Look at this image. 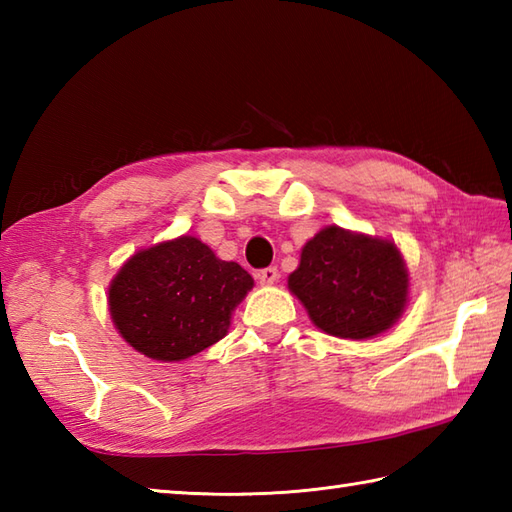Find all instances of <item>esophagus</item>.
I'll use <instances>...</instances> for the list:
<instances>
[{"instance_id":"1","label":"esophagus","mask_w":512,"mask_h":512,"mask_svg":"<svg viewBox=\"0 0 512 512\" xmlns=\"http://www.w3.org/2000/svg\"><path fill=\"white\" fill-rule=\"evenodd\" d=\"M257 279H259V284L262 286H273L275 281L279 279V270L275 268V266H268V268H262L257 273Z\"/></svg>"}]
</instances>
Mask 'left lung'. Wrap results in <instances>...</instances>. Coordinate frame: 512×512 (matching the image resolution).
Returning <instances> with one entry per match:
<instances>
[{"label":"left lung","mask_w":512,"mask_h":512,"mask_svg":"<svg viewBox=\"0 0 512 512\" xmlns=\"http://www.w3.org/2000/svg\"><path fill=\"white\" fill-rule=\"evenodd\" d=\"M288 286L323 332L369 339L402 314L409 277L391 242L328 226L303 246Z\"/></svg>","instance_id":"8db88e82"}]
</instances>
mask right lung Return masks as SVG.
Masks as SVG:
<instances>
[{"mask_svg": "<svg viewBox=\"0 0 512 512\" xmlns=\"http://www.w3.org/2000/svg\"><path fill=\"white\" fill-rule=\"evenodd\" d=\"M253 277L222 262L195 237L140 250L110 286V312L123 339L156 361H182L226 334Z\"/></svg>", "mask_w": 512, "mask_h": 512, "instance_id": "right-lung-1", "label": "right lung"}]
</instances>
